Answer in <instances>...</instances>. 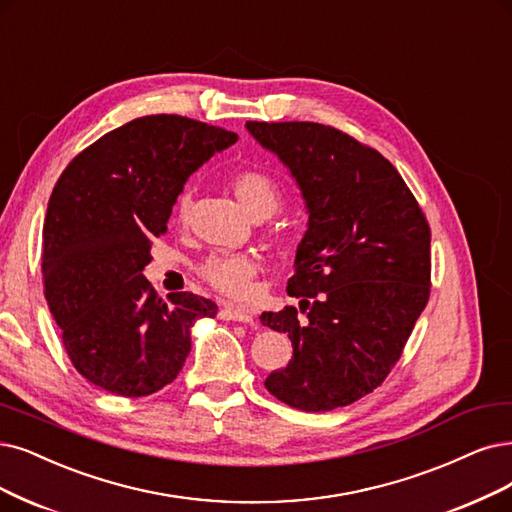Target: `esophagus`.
Instances as JSON below:
<instances>
[{
  "label": "esophagus",
  "mask_w": 512,
  "mask_h": 512,
  "mask_svg": "<svg viewBox=\"0 0 512 512\" xmlns=\"http://www.w3.org/2000/svg\"><path fill=\"white\" fill-rule=\"evenodd\" d=\"M221 318L223 320H236V323H244V325H253V316L242 308H236V306H225L221 310Z\"/></svg>",
  "instance_id": "obj_1"
}]
</instances>
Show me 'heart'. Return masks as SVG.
Listing matches in <instances>:
<instances>
[{
	"label": "heart",
	"mask_w": 512,
	"mask_h": 512,
	"mask_svg": "<svg viewBox=\"0 0 512 512\" xmlns=\"http://www.w3.org/2000/svg\"><path fill=\"white\" fill-rule=\"evenodd\" d=\"M230 185L238 202L246 208V213L255 219L272 217L282 204V189L266 170L255 166L238 168L230 177ZM192 194L183 192L175 204V217L181 225L192 215ZM259 263L253 255L246 253H213L200 263V276L227 297H246L251 293L253 278L257 276Z\"/></svg>",
	"instance_id": "b5f03b06"
}]
</instances>
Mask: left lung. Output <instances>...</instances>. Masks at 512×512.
Returning a JSON list of instances; mask_svg holds the SVG:
<instances>
[{
	"mask_svg": "<svg viewBox=\"0 0 512 512\" xmlns=\"http://www.w3.org/2000/svg\"><path fill=\"white\" fill-rule=\"evenodd\" d=\"M246 128L289 166L310 213L287 282L301 304L261 314L293 344L266 388L301 411L346 407L382 386L428 304L430 225L399 170L346 132L316 122Z\"/></svg>",
	"mask_w": 512,
	"mask_h": 512,
	"instance_id": "8db88e82",
	"label": "left lung"
}]
</instances>
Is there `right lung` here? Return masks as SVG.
Wrapping results in <instances>:
<instances>
[{"label":"right lung","instance_id":"obj_1","mask_svg":"<svg viewBox=\"0 0 512 512\" xmlns=\"http://www.w3.org/2000/svg\"><path fill=\"white\" fill-rule=\"evenodd\" d=\"M236 132L185 116H145L107 132L56 181L42 240L48 308L71 365L111 394H154L179 375L189 329L217 314L189 291L156 295L143 276L151 240L183 183Z\"/></svg>","mask_w":512,"mask_h":512}]
</instances>
